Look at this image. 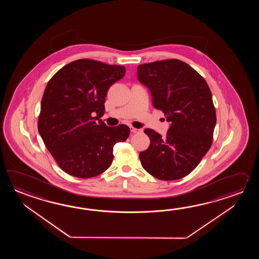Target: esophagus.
I'll use <instances>...</instances> for the list:
<instances>
[{
	"label": "esophagus",
	"mask_w": 259,
	"mask_h": 259,
	"mask_svg": "<svg viewBox=\"0 0 259 259\" xmlns=\"http://www.w3.org/2000/svg\"><path fill=\"white\" fill-rule=\"evenodd\" d=\"M130 130L132 133H139V132H142L141 128H136V127H130Z\"/></svg>",
	"instance_id": "1"
}]
</instances>
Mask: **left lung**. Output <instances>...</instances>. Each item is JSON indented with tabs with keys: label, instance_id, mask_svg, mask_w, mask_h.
<instances>
[{
	"label": "left lung",
	"instance_id": "left-lung-1",
	"mask_svg": "<svg viewBox=\"0 0 259 259\" xmlns=\"http://www.w3.org/2000/svg\"><path fill=\"white\" fill-rule=\"evenodd\" d=\"M137 69L138 79L150 90L154 108L170 122L165 137L144 130L150 145L140 153L142 165L161 181L182 179L212 145L217 116L211 91L198 72L178 59L155 61Z\"/></svg>",
	"mask_w": 259,
	"mask_h": 259
}]
</instances>
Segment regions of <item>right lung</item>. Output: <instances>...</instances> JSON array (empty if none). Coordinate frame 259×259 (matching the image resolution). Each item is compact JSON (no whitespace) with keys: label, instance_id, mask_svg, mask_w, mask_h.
Listing matches in <instances>:
<instances>
[{"label":"right lung","instance_id":"right-lung-1","mask_svg":"<svg viewBox=\"0 0 259 259\" xmlns=\"http://www.w3.org/2000/svg\"><path fill=\"white\" fill-rule=\"evenodd\" d=\"M125 73V66L79 59L50 79L40 103L38 131L67 174L81 179L102 174L113 162L114 145L128 137L126 125L107 127L99 119L105 114L108 89Z\"/></svg>","mask_w":259,"mask_h":259}]
</instances>
